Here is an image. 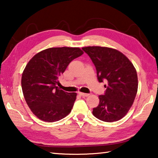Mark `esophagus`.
Segmentation results:
<instances>
[{"label":"esophagus","mask_w":158,"mask_h":158,"mask_svg":"<svg viewBox=\"0 0 158 158\" xmlns=\"http://www.w3.org/2000/svg\"><path fill=\"white\" fill-rule=\"evenodd\" d=\"M79 95H80L81 96H84V97H87V96L89 95V94H88V93H81V92H79Z\"/></svg>","instance_id":"obj_1"}]
</instances>
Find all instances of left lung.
I'll return each instance as SVG.
<instances>
[{"mask_svg": "<svg viewBox=\"0 0 158 158\" xmlns=\"http://www.w3.org/2000/svg\"><path fill=\"white\" fill-rule=\"evenodd\" d=\"M82 49L89 55L97 70L99 82H107L104 95L93 114L105 122L117 121L124 117L135 100L138 89L137 71L130 60L116 49L87 47Z\"/></svg>", "mask_w": 158, "mask_h": 158, "instance_id": "obj_1", "label": "left lung"}]
</instances>
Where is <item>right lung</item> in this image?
Instances as JSON below:
<instances>
[{"instance_id":"right-lung-1","label":"right lung","mask_w":158,"mask_h":158,"mask_svg":"<svg viewBox=\"0 0 158 158\" xmlns=\"http://www.w3.org/2000/svg\"><path fill=\"white\" fill-rule=\"evenodd\" d=\"M83 53L77 47L49 48L37 53L26 65L21 77L22 91L39 119L56 122L70 113L77 93L60 90L58 79L69 63Z\"/></svg>"}]
</instances>
